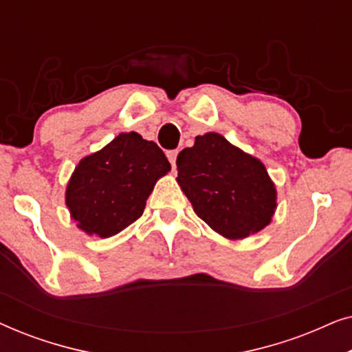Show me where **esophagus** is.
<instances>
[{"mask_svg": "<svg viewBox=\"0 0 352 352\" xmlns=\"http://www.w3.org/2000/svg\"><path fill=\"white\" fill-rule=\"evenodd\" d=\"M166 157H168V160H170L171 166L175 168V166H176V157H177V151H168V152H166Z\"/></svg>", "mask_w": 352, "mask_h": 352, "instance_id": "34e87169", "label": "esophagus"}]
</instances>
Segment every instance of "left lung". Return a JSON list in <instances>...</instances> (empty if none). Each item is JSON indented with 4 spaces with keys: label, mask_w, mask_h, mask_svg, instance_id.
Instances as JSON below:
<instances>
[{
    "label": "left lung",
    "mask_w": 352,
    "mask_h": 352,
    "mask_svg": "<svg viewBox=\"0 0 352 352\" xmlns=\"http://www.w3.org/2000/svg\"><path fill=\"white\" fill-rule=\"evenodd\" d=\"M177 184L199 218L229 240L271 224L277 190L266 166L218 133L197 136L176 160Z\"/></svg>",
    "instance_id": "left-lung-1"
}]
</instances>
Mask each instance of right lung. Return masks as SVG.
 Returning <instances> with one entry per match:
<instances>
[{
	"instance_id": "obj_1",
	"label": "right lung",
	"mask_w": 352,
	"mask_h": 352,
	"mask_svg": "<svg viewBox=\"0 0 352 352\" xmlns=\"http://www.w3.org/2000/svg\"><path fill=\"white\" fill-rule=\"evenodd\" d=\"M170 170L155 142L120 133L75 166L65 189L70 218L86 235L112 237L141 218L157 181Z\"/></svg>"
}]
</instances>
